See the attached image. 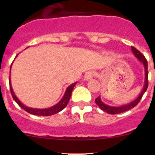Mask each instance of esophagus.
Listing matches in <instances>:
<instances>
[{
	"instance_id": "obj_1",
	"label": "esophagus",
	"mask_w": 155,
	"mask_h": 155,
	"mask_svg": "<svg viewBox=\"0 0 155 155\" xmlns=\"http://www.w3.org/2000/svg\"><path fill=\"white\" fill-rule=\"evenodd\" d=\"M95 72L94 71H88L87 73H85V80H89V79H92L93 77H94L95 76Z\"/></svg>"
}]
</instances>
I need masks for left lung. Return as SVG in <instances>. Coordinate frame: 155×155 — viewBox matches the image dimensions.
<instances>
[{"label":"left lung","mask_w":155,"mask_h":155,"mask_svg":"<svg viewBox=\"0 0 155 155\" xmlns=\"http://www.w3.org/2000/svg\"><path fill=\"white\" fill-rule=\"evenodd\" d=\"M131 49H132L133 53H134V55L139 59L140 61H141L143 63V64L144 65L145 68V84L144 86H143V91L140 93V94L139 95L137 99L134 100V101L130 102V104H127V105L121 106V107H111V106H108L107 104H104L102 102L101 99V97H98L95 99V102H96L97 105L103 111L107 112L108 114H112V115H115V114H118L121 113V112H126V111L129 110V109H132V108L135 107L137 104H139V102L140 101L141 98L143 97V94L145 91H146L147 88H148V62H147L146 58H145V56L140 52L139 50H137V48H134V46H131Z\"/></svg>","instance_id":"obj_1"}]
</instances>
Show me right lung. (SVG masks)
<instances>
[{
    "label": "right lung",
    "instance_id": "right-lung-1",
    "mask_svg": "<svg viewBox=\"0 0 155 155\" xmlns=\"http://www.w3.org/2000/svg\"><path fill=\"white\" fill-rule=\"evenodd\" d=\"M11 66H12V64H11ZM11 66H10V70H11ZM9 82H10V88L11 94H12V98L14 99V101L18 104V105L30 114H32V115H41V116H49V115H54V114L58 113V112L63 110V109L66 107V106L68 105L69 101H70V97H71L72 91H73V87H74L75 85H76V83H77V82H75V83L70 85V86L67 88L66 92H65L64 95L63 97L61 98V100L57 104L53 106V107L47 108V109H34V108H30V107H26V106H25L22 103L20 102L19 100H18V98L16 97V96H15V93H14L13 90H12V86H11L10 78Z\"/></svg>",
    "mask_w": 155,
    "mask_h": 155
}]
</instances>
